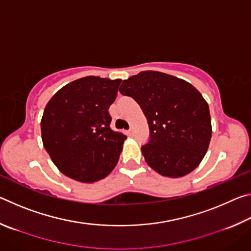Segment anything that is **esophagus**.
Returning a JSON list of instances; mask_svg holds the SVG:
<instances>
[{
    "mask_svg": "<svg viewBox=\"0 0 251 251\" xmlns=\"http://www.w3.org/2000/svg\"><path fill=\"white\" fill-rule=\"evenodd\" d=\"M133 133H134L133 128H130V129L127 130V135H128V136H133Z\"/></svg>",
    "mask_w": 251,
    "mask_h": 251,
    "instance_id": "34e87169",
    "label": "esophagus"
}]
</instances>
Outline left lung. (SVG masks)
<instances>
[{
  "label": "left lung",
  "mask_w": 251,
  "mask_h": 251,
  "mask_svg": "<svg viewBox=\"0 0 251 251\" xmlns=\"http://www.w3.org/2000/svg\"><path fill=\"white\" fill-rule=\"evenodd\" d=\"M122 95L141 106L150 126L146 163L167 177L185 176L202 160L211 138L209 107L192 84L155 71L123 80Z\"/></svg>",
  "instance_id": "1"
}]
</instances>
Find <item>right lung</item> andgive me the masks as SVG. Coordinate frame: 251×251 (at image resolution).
<instances>
[{
  "label": "right lung",
  "mask_w": 251,
  "mask_h": 251,
  "mask_svg": "<svg viewBox=\"0 0 251 251\" xmlns=\"http://www.w3.org/2000/svg\"><path fill=\"white\" fill-rule=\"evenodd\" d=\"M121 82L86 76L65 85L46 105L41 122L44 148L72 179L94 182L115 168L127 137L110 128L108 108Z\"/></svg>",
  "instance_id": "right-lung-1"
}]
</instances>
